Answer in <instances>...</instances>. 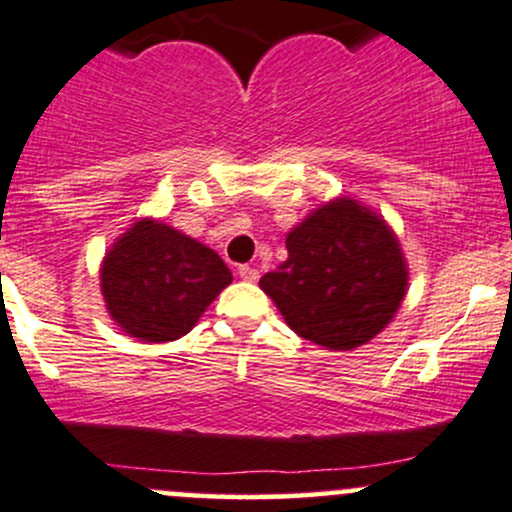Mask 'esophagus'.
<instances>
[{
	"instance_id": "esophagus-1",
	"label": "esophagus",
	"mask_w": 512,
	"mask_h": 512,
	"mask_svg": "<svg viewBox=\"0 0 512 512\" xmlns=\"http://www.w3.org/2000/svg\"><path fill=\"white\" fill-rule=\"evenodd\" d=\"M238 274H240V279H245V282H257V279H260V272L250 265H242Z\"/></svg>"
}]
</instances>
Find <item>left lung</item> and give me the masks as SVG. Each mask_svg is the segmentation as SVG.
Here are the masks:
<instances>
[{
	"mask_svg": "<svg viewBox=\"0 0 512 512\" xmlns=\"http://www.w3.org/2000/svg\"><path fill=\"white\" fill-rule=\"evenodd\" d=\"M287 262L260 279L289 328L328 351H353L390 324L407 294L405 257L383 215L333 198L287 235Z\"/></svg>",
	"mask_w": 512,
	"mask_h": 512,
	"instance_id": "left-lung-1",
	"label": "left lung"
}]
</instances>
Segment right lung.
<instances>
[{"label": "right lung", "mask_w": 512, "mask_h": 512, "mask_svg": "<svg viewBox=\"0 0 512 512\" xmlns=\"http://www.w3.org/2000/svg\"><path fill=\"white\" fill-rule=\"evenodd\" d=\"M230 282L218 252L152 218L122 233L100 267L110 316L127 336L147 343L186 336Z\"/></svg>", "instance_id": "1"}]
</instances>
